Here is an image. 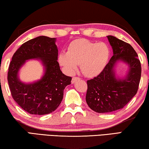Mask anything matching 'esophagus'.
<instances>
[{
    "instance_id": "34e87169",
    "label": "esophagus",
    "mask_w": 149,
    "mask_h": 149,
    "mask_svg": "<svg viewBox=\"0 0 149 149\" xmlns=\"http://www.w3.org/2000/svg\"><path fill=\"white\" fill-rule=\"evenodd\" d=\"M79 79V77H73V78H72V84H74V83H75V81H76L77 80Z\"/></svg>"
}]
</instances>
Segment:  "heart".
<instances>
[{"instance_id":"b5f03b06","label":"heart","mask_w":149,"mask_h":149,"mask_svg":"<svg viewBox=\"0 0 149 149\" xmlns=\"http://www.w3.org/2000/svg\"><path fill=\"white\" fill-rule=\"evenodd\" d=\"M110 56V48L104 42L97 43L79 39L68 45L67 52L59 54L58 61L68 75L74 74L79 64L83 74L88 77H94L104 70Z\"/></svg>"}]
</instances>
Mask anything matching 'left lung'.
<instances>
[{"mask_svg": "<svg viewBox=\"0 0 149 149\" xmlns=\"http://www.w3.org/2000/svg\"><path fill=\"white\" fill-rule=\"evenodd\" d=\"M113 50V56L104 70L87 81L86 102L91 109L98 113H108L122 109L137 92L141 67L138 55L130 44L116 37L107 36ZM120 63L128 66L123 77L117 75Z\"/></svg>", "mask_w": 149, "mask_h": 149, "instance_id": "obj_1", "label": "left lung"}]
</instances>
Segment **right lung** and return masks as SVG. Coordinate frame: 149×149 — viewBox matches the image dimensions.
Returning a JSON list of instances; mask_svg holds the SVG:
<instances>
[{
	"label": "right lung",
	"mask_w": 149,
	"mask_h": 149,
	"mask_svg": "<svg viewBox=\"0 0 149 149\" xmlns=\"http://www.w3.org/2000/svg\"><path fill=\"white\" fill-rule=\"evenodd\" d=\"M56 38L39 36L24 43L12 56L8 81L14 100L29 114L45 115L56 109L61 103L64 89L71 84L72 77L62 74L58 60ZM38 59L44 66L41 79L23 82L20 70L27 60Z\"/></svg>",
	"instance_id": "obj_1"
}]
</instances>
